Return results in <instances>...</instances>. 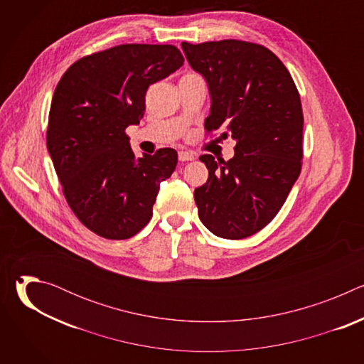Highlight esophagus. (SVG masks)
<instances>
[{"label":"esophagus","instance_id":"34e87169","mask_svg":"<svg viewBox=\"0 0 364 364\" xmlns=\"http://www.w3.org/2000/svg\"><path fill=\"white\" fill-rule=\"evenodd\" d=\"M178 160L180 161H193L194 154L190 151H178Z\"/></svg>","mask_w":364,"mask_h":364}]
</instances>
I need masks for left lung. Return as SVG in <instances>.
I'll return each instance as SVG.
<instances>
[{"mask_svg":"<svg viewBox=\"0 0 364 364\" xmlns=\"http://www.w3.org/2000/svg\"><path fill=\"white\" fill-rule=\"evenodd\" d=\"M188 65L209 86L207 132L236 141L229 161L201 155L209 178L194 190L201 223L223 239L264 229L301 173L304 117L296 86L272 51L240 40L181 43Z\"/></svg>","mask_w":364,"mask_h":364,"instance_id":"1","label":"left lung"}]
</instances>
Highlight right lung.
Returning <instances> with one entry per match:
<instances>
[{"instance_id": "right-lung-1", "label": "right lung", "mask_w": 364, "mask_h": 364, "mask_svg": "<svg viewBox=\"0 0 364 364\" xmlns=\"http://www.w3.org/2000/svg\"><path fill=\"white\" fill-rule=\"evenodd\" d=\"M183 62L171 44H121L75 62L56 86L47 149L70 209L102 237L136 235L176 170V149L136 159L125 129L144 117L149 85Z\"/></svg>"}]
</instances>
